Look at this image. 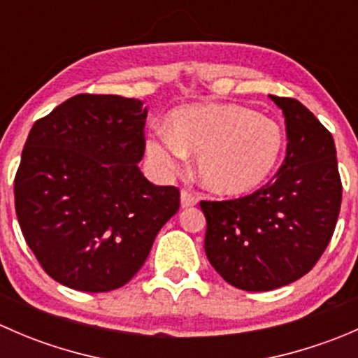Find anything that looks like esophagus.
Returning a JSON list of instances; mask_svg holds the SVG:
<instances>
[{"instance_id":"34e87169","label":"esophagus","mask_w":358,"mask_h":358,"mask_svg":"<svg viewBox=\"0 0 358 358\" xmlns=\"http://www.w3.org/2000/svg\"><path fill=\"white\" fill-rule=\"evenodd\" d=\"M180 204H182V208H192V206L197 204V197L187 192V190H182V194H180Z\"/></svg>"}]
</instances>
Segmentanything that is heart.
Returning a JSON list of instances; mask_svg holds the SVG:
<instances>
[{
	"instance_id": "b5f03b06",
	"label": "heart",
	"mask_w": 358,
	"mask_h": 358,
	"mask_svg": "<svg viewBox=\"0 0 358 358\" xmlns=\"http://www.w3.org/2000/svg\"><path fill=\"white\" fill-rule=\"evenodd\" d=\"M284 145L282 128L272 117L239 103H194L173 110L169 129H154L145 150L162 173L178 169L187 152L197 154L206 189L239 197L272 178Z\"/></svg>"
}]
</instances>
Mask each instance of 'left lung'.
Instances as JSON below:
<instances>
[{
	"instance_id": "1",
	"label": "left lung",
	"mask_w": 358,
	"mask_h": 358,
	"mask_svg": "<svg viewBox=\"0 0 358 358\" xmlns=\"http://www.w3.org/2000/svg\"><path fill=\"white\" fill-rule=\"evenodd\" d=\"M286 117L287 150L272 182L234 201H201L213 268L244 291H272L313 268L333 237L341 180L333 135L301 102L270 95Z\"/></svg>"
}]
</instances>
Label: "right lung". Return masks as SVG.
<instances>
[{"label": "right lung", "mask_w": 358, "mask_h": 358, "mask_svg": "<svg viewBox=\"0 0 358 358\" xmlns=\"http://www.w3.org/2000/svg\"><path fill=\"white\" fill-rule=\"evenodd\" d=\"M145 119L140 100L81 93L29 131L17 218L43 270L71 289L124 286L178 211V189L154 185L138 168Z\"/></svg>", "instance_id": "obj_1"}]
</instances>
